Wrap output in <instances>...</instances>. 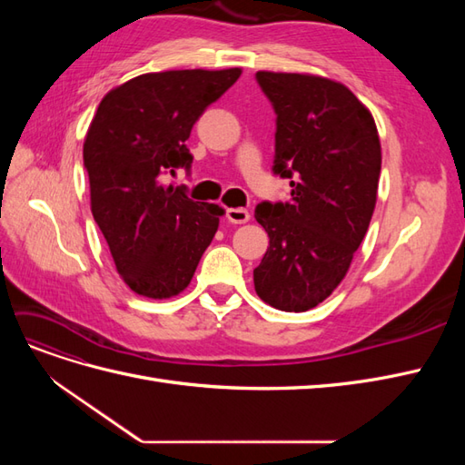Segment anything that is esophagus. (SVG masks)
<instances>
[{"label": "esophagus", "mask_w": 465, "mask_h": 465, "mask_svg": "<svg viewBox=\"0 0 465 465\" xmlns=\"http://www.w3.org/2000/svg\"><path fill=\"white\" fill-rule=\"evenodd\" d=\"M227 219L234 224H244L250 221V213L242 207H236V209L231 207V209H227Z\"/></svg>", "instance_id": "obj_1"}]
</instances>
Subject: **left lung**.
Segmentation results:
<instances>
[{"instance_id":"1","label":"left lung","mask_w":465,"mask_h":465,"mask_svg":"<svg viewBox=\"0 0 465 465\" xmlns=\"http://www.w3.org/2000/svg\"><path fill=\"white\" fill-rule=\"evenodd\" d=\"M277 114L273 173L291 202L256 207L270 246L254 270L258 297L304 312L341 283L376 205L382 149L371 110L343 83L258 72Z\"/></svg>"}]
</instances>
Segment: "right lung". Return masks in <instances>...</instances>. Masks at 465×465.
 Wrapping results in <instances>:
<instances>
[{"instance_id": "right-lung-1", "label": "right lung", "mask_w": 465, "mask_h": 465, "mask_svg": "<svg viewBox=\"0 0 465 465\" xmlns=\"http://www.w3.org/2000/svg\"><path fill=\"white\" fill-rule=\"evenodd\" d=\"M241 67L143 74L104 94L83 143L91 211L124 283L147 299L184 291L224 209L163 184L190 168L186 145L203 110L232 87Z\"/></svg>"}]
</instances>
